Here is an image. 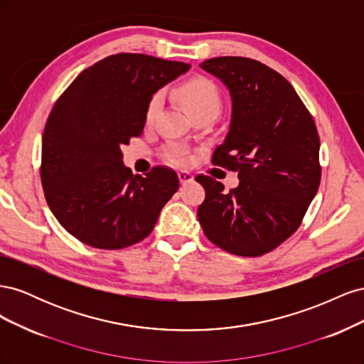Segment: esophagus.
<instances>
[{"label":"esophagus","instance_id":"esophagus-1","mask_svg":"<svg viewBox=\"0 0 364 364\" xmlns=\"http://www.w3.org/2000/svg\"><path fill=\"white\" fill-rule=\"evenodd\" d=\"M178 176H179L181 183H188V182H193V179H194V176L190 171H183V170L179 171Z\"/></svg>","mask_w":364,"mask_h":364}]
</instances>
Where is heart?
<instances>
[{
  "instance_id": "obj_1",
  "label": "heart",
  "mask_w": 364,
  "mask_h": 364,
  "mask_svg": "<svg viewBox=\"0 0 364 364\" xmlns=\"http://www.w3.org/2000/svg\"><path fill=\"white\" fill-rule=\"evenodd\" d=\"M174 97L178 102L188 111V114L199 115V114H214L217 115L222 107V98L217 86L208 79H191L182 83L174 90ZM162 107V95L158 92L150 98V102L146 109V123L153 124L158 118ZM165 159L171 164H185L186 155L185 150L181 147H171L165 153Z\"/></svg>"
}]
</instances>
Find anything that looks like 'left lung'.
Segmentation results:
<instances>
[{
    "mask_svg": "<svg viewBox=\"0 0 364 364\" xmlns=\"http://www.w3.org/2000/svg\"><path fill=\"white\" fill-rule=\"evenodd\" d=\"M200 67L232 97V117L213 164L238 173L237 188L199 174L197 218L208 240L238 257H261L301 226L321 183L314 119L285 77L258 60L213 58Z\"/></svg>",
    "mask_w": 364,
    "mask_h": 364,
    "instance_id": "8db88e82",
    "label": "left lung"
}]
</instances>
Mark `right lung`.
Instances as JSON below:
<instances>
[{"instance_id":"obj_1","label":"right lung","mask_w":364,"mask_h":364,"mask_svg":"<svg viewBox=\"0 0 364 364\" xmlns=\"http://www.w3.org/2000/svg\"><path fill=\"white\" fill-rule=\"evenodd\" d=\"M188 70L183 62L118 53L82 71L54 103L41 182L54 217L82 243L106 250L139 243L178 191V174L164 165L134 176L121 146L141 136L151 95Z\"/></svg>"}]
</instances>
